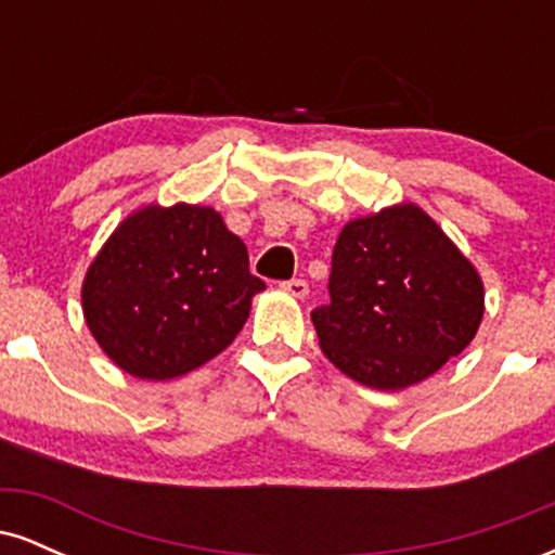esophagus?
Masks as SVG:
<instances>
[{
	"label": "esophagus",
	"instance_id": "esophagus-1",
	"mask_svg": "<svg viewBox=\"0 0 555 555\" xmlns=\"http://www.w3.org/2000/svg\"><path fill=\"white\" fill-rule=\"evenodd\" d=\"M282 289L286 292V295H292L297 299L308 297V282H305V279H289V282L282 284Z\"/></svg>",
	"mask_w": 555,
	"mask_h": 555
}]
</instances>
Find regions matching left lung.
Masks as SVG:
<instances>
[{"mask_svg":"<svg viewBox=\"0 0 555 555\" xmlns=\"http://www.w3.org/2000/svg\"><path fill=\"white\" fill-rule=\"evenodd\" d=\"M331 302L310 318L323 354L378 391L415 386L480 328V273L415 203L344 224L331 256Z\"/></svg>","mask_w":555,"mask_h":555,"instance_id":"obj_1","label":"left lung"}]
</instances>
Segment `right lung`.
I'll list each match as a JSON object with an SVG mask.
<instances>
[{"mask_svg":"<svg viewBox=\"0 0 555 555\" xmlns=\"http://www.w3.org/2000/svg\"><path fill=\"white\" fill-rule=\"evenodd\" d=\"M263 289L219 211L145 206L88 266L82 315L114 365L140 380H169L224 352Z\"/></svg>","mask_w":555,"mask_h":555,"instance_id":"add662e5","label":"right lung"}]
</instances>
